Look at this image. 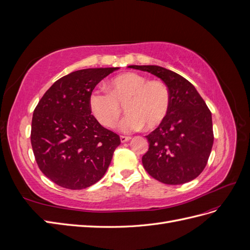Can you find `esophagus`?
<instances>
[{
    "label": "esophagus",
    "instance_id": "esophagus-1",
    "mask_svg": "<svg viewBox=\"0 0 250 250\" xmlns=\"http://www.w3.org/2000/svg\"><path fill=\"white\" fill-rule=\"evenodd\" d=\"M120 140L122 143H125V142H128L130 140V137H126V135H121L120 137Z\"/></svg>",
    "mask_w": 250,
    "mask_h": 250
}]
</instances>
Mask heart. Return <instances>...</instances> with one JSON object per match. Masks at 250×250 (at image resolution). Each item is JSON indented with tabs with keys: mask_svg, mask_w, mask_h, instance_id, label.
<instances>
[{
	"mask_svg": "<svg viewBox=\"0 0 250 250\" xmlns=\"http://www.w3.org/2000/svg\"><path fill=\"white\" fill-rule=\"evenodd\" d=\"M109 93L94 90L89 96V108L102 126L113 128L123 115L121 124L125 132L154 129L168 116L171 95L168 86L160 80H149L138 73H125L112 78Z\"/></svg>",
	"mask_w": 250,
	"mask_h": 250,
	"instance_id": "1",
	"label": "heart"
}]
</instances>
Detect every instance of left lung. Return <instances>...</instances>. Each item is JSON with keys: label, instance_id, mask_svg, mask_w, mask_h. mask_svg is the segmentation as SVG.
<instances>
[{"label": "left lung", "instance_id": "obj_1", "mask_svg": "<svg viewBox=\"0 0 250 250\" xmlns=\"http://www.w3.org/2000/svg\"><path fill=\"white\" fill-rule=\"evenodd\" d=\"M155 75L168 86V116L146 135L149 149L142 163L150 176L166 185H183L206 168L214 143L211 113L191 82L158 65H129Z\"/></svg>", "mask_w": 250, "mask_h": 250}]
</instances>
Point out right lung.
<instances>
[{
  "label": "right lung",
  "mask_w": 250,
  "mask_h": 250,
  "mask_svg": "<svg viewBox=\"0 0 250 250\" xmlns=\"http://www.w3.org/2000/svg\"><path fill=\"white\" fill-rule=\"evenodd\" d=\"M119 67L70 73L47 90L34 109L31 145L41 171L53 183L82 190L107 171L120 137L92 115L89 96L103 78Z\"/></svg>",
  "instance_id": "1"
}]
</instances>
